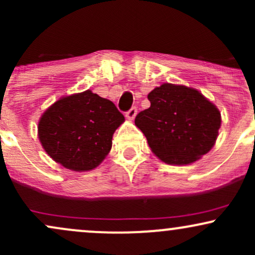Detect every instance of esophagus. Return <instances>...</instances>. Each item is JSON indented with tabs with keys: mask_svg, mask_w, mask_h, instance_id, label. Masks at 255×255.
I'll use <instances>...</instances> for the list:
<instances>
[{
	"mask_svg": "<svg viewBox=\"0 0 255 255\" xmlns=\"http://www.w3.org/2000/svg\"><path fill=\"white\" fill-rule=\"evenodd\" d=\"M136 114H137L136 107H133V108H130L127 113H126V118H127L128 120H133L136 116Z\"/></svg>",
	"mask_w": 255,
	"mask_h": 255,
	"instance_id": "esophagus-1",
	"label": "esophagus"
}]
</instances>
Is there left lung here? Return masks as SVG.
Listing matches in <instances>:
<instances>
[{"mask_svg":"<svg viewBox=\"0 0 255 255\" xmlns=\"http://www.w3.org/2000/svg\"><path fill=\"white\" fill-rule=\"evenodd\" d=\"M147 98L151 107L137 114L135 125L158 158L168 164H189L211 150L221 114L200 92L163 84Z\"/></svg>","mask_w":255,"mask_h":255,"instance_id":"1","label":"left lung"}]
</instances>
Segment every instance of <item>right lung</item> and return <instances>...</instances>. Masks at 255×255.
Segmentation results:
<instances>
[{
    "label": "right lung",
    "mask_w": 255,
    "mask_h": 255,
    "mask_svg": "<svg viewBox=\"0 0 255 255\" xmlns=\"http://www.w3.org/2000/svg\"><path fill=\"white\" fill-rule=\"evenodd\" d=\"M125 121L115 104L91 91L52 104L38 125L44 150L74 171L96 168L111 148L113 134Z\"/></svg>",
    "instance_id": "obj_1"
}]
</instances>
